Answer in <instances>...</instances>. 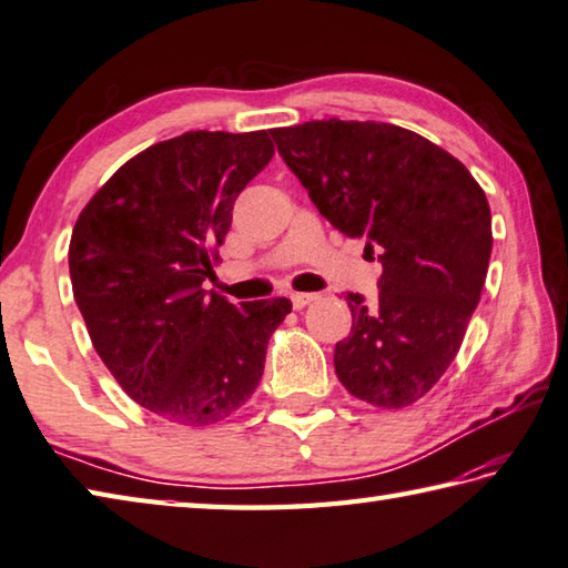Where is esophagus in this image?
<instances>
[{
    "label": "esophagus",
    "mask_w": 568,
    "mask_h": 568,
    "mask_svg": "<svg viewBox=\"0 0 568 568\" xmlns=\"http://www.w3.org/2000/svg\"><path fill=\"white\" fill-rule=\"evenodd\" d=\"M315 300H317L315 293H293V295H291V303H293L295 310H303V307H307L310 303H315Z\"/></svg>",
    "instance_id": "1"
}]
</instances>
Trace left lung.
<instances>
[{"instance_id":"1","label":"left lung","mask_w":568,"mask_h":568,"mask_svg":"<svg viewBox=\"0 0 568 568\" xmlns=\"http://www.w3.org/2000/svg\"><path fill=\"white\" fill-rule=\"evenodd\" d=\"M271 135L320 214L364 239L384 268L374 303L347 295L339 382L376 408L416 404L446 374L480 303L493 253L483 186L450 152L388 122L310 120Z\"/></svg>"}]
</instances>
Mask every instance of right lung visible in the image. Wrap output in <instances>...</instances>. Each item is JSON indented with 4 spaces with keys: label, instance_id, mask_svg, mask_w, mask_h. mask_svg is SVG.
Here are the masks:
<instances>
[{
    "label": "right lung",
    "instance_id": "add662e5",
    "mask_svg": "<svg viewBox=\"0 0 568 568\" xmlns=\"http://www.w3.org/2000/svg\"><path fill=\"white\" fill-rule=\"evenodd\" d=\"M273 154L265 130L184 132L128 160L78 214L69 268L88 335L122 392L170 424L236 414L293 307L202 291L233 202Z\"/></svg>",
    "mask_w": 568,
    "mask_h": 568
}]
</instances>
